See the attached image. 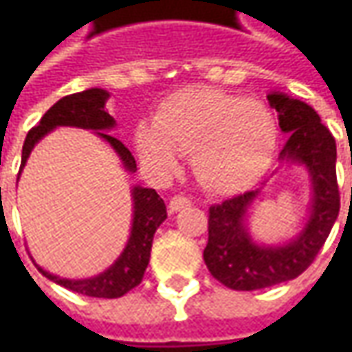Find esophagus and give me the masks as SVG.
<instances>
[{
  "label": "esophagus",
  "instance_id": "1",
  "mask_svg": "<svg viewBox=\"0 0 352 352\" xmlns=\"http://www.w3.org/2000/svg\"><path fill=\"white\" fill-rule=\"evenodd\" d=\"M188 206H190V197L174 196V197H170L168 211L170 213H176V211L184 210V208H188Z\"/></svg>",
  "mask_w": 352,
  "mask_h": 352
}]
</instances>
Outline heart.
<instances>
[{
	"label": "heart",
	"instance_id": "1",
	"mask_svg": "<svg viewBox=\"0 0 352 352\" xmlns=\"http://www.w3.org/2000/svg\"><path fill=\"white\" fill-rule=\"evenodd\" d=\"M278 129L263 103L213 89H182L158 105L153 123H139L135 146L156 174H172L180 153H192L197 178L233 194L268 168Z\"/></svg>",
	"mask_w": 352,
	"mask_h": 352
}]
</instances>
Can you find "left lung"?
Returning <instances> with one entry per match:
<instances>
[{
	"label": "left lung",
	"instance_id": "obj_1",
	"mask_svg": "<svg viewBox=\"0 0 352 352\" xmlns=\"http://www.w3.org/2000/svg\"><path fill=\"white\" fill-rule=\"evenodd\" d=\"M266 100L278 111L282 133L288 135L278 160L304 166L311 184V206L302 231L280 245H264L250 235L249 210L261 190L211 206L204 261L211 276L231 290H261L300 276L318 256L341 208L335 172L337 146L318 111L282 91H270Z\"/></svg>",
	"mask_w": 352,
	"mask_h": 352
}]
</instances>
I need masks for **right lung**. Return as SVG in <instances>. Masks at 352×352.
Returning a JSON list of instances; mask_svg holds the SVG:
<instances>
[{
	"instance_id": "right-lung-1",
	"label": "right lung",
	"mask_w": 352,
	"mask_h": 352,
	"mask_svg": "<svg viewBox=\"0 0 352 352\" xmlns=\"http://www.w3.org/2000/svg\"><path fill=\"white\" fill-rule=\"evenodd\" d=\"M109 100V91L102 88H89L84 91H78L72 96H66L54 103L38 125L27 133V139L23 144V155H21V170L27 164V158L34 148V144L41 141L45 135H48L56 127H78L94 131L100 139L109 142L123 164V168L129 174L137 170V162L123 142L107 135V131L116 127V119L105 111V103ZM19 170V176H21ZM133 197V223H131V235L127 239V245L123 252L117 256V261L109 268H105L98 276L82 278V280H70L60 278L56 274H50L45 268L36 264V268L52 282L60 284L68 290L89 296V298H121L129 290L141 284L144 270L151 261V247L155 239L156 229L166 219V206L164 199L156 194L153 188H142L133 186L131 190Z\"/></svg>"
}]
</instances>
